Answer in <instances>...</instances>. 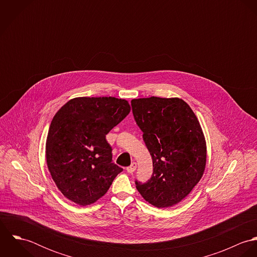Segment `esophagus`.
Here are the masks:
<instances>
[{"instance_id": "1", "label": "esophagus", "mask_w": 257, "mask_h": 257, "mask_svg": "<svg viewBox=\"0 0 257 257\" xmlns=\"http://www.w3.org/2000/svg\"><path fill=\"white\" fill-rule=\"evenodd\" d=\"M137 169V163L136 162H133L128 167H126V172L127 173H134Z\"/></svg>"}]
</instances>
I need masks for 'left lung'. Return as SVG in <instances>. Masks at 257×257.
Segmentation results:
<instances>
[{"label": "left lung", "mask_w": 257, "mask_h": 257, "mask_svg": "<svg viewBox=\"0 0 257 257\" xmlns=\"http://www.w3.org/2000/svg\"><path fill=\"white\" fill-rule=\"evenodd\" d=\"M132 107L153 163L151 178L147 183L136 181L137 189L154 207H172L204 174L207 146L201 124L179 98L134 99Z\"/></svg>", "instance_id": "left-lung-1"}]
</instances>
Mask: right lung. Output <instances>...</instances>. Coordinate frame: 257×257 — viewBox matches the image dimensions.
Returning <instances> with one entry per match:
<instances>
[{"label": "right lung", "instance_id": "1", "mask_svg": "<svg viewBox=\"0 0 257 257\" xmlns=\"http://www.w3.org/2000/svg\"><path fill=\"white\" fill-rule=\"evenodd\" d=\"M130 111L124 99L78 97L55 113L46 139V163L68 200L80 206L95 203L122 171L111 160L106 135Z\"/></svg>", "mask_w": 257, "mask_h": 257}]
</instances>
